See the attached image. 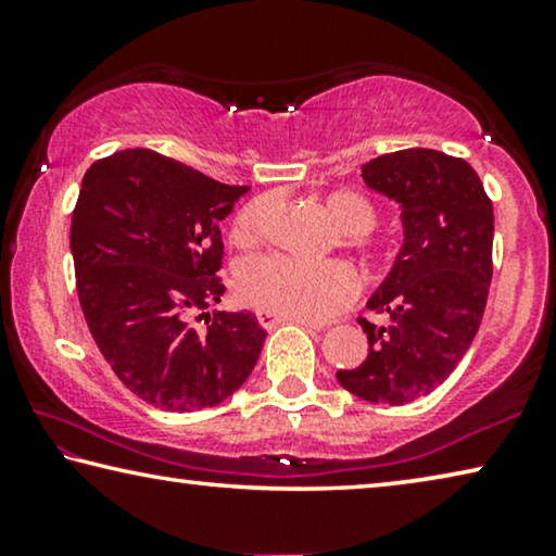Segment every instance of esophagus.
<instances>
[{"label":"esophagus","instance_id":"34e87169","mask_svg":"<svg viewBox=\"0 0 556 556\" xmlns=\"http://www.w3.org/2000/svg\"><path fill=\"white\" fill-rule=\"evenodd\" d=\"M256 319H260V325H262L264 329H275L277 325H287V321H292V325L309 327V329H321V325H317V321L285 317V314H277V312H269V309H256Z\"/></svg>","mask_w":556,"mask_h":556}]
</instances>
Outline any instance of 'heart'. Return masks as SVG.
<instances>
[{
  "label": "heart",
  "mask_w": 556,
  "mask_h": 556,
  "mask_svg": "<svg viewBox=\"0 0 556 556\" xmlns=\"http://www.w3.org/2000/svg\"><path fill=\"white\" fill-rule=\"evenodd\" d=\"M271 202L254 199L237 214L235 239L254 242L262 235ZM325 210L334 227L342 231L344 244L375 254L377 239L369 229L377 225V206L367 194L354 189H337L325 197ZM237 289L247 302L285 317L325 321L354 302L359 292V277L344 262H300L292 256L264 254L244 262L237 277Z\"/></svg>",
  "instance_id": "heart-1"
}]
</instances>
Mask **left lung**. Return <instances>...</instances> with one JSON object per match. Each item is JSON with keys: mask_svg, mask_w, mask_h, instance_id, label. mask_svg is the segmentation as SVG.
<instances>
[{"mask_svg": "<svg viewBox=\"0 0 556 556\" xmlns=\"http://www.w3.org/2000/svg\"><path fill=\"white\" fill-rule=\"evenodd\" d=\"M362 179L400 204L402 247L367 309L369 354L339 384L375 404H409L452 375L482 325L492 281L494 210L479 174L437 149H402L362 167Z\"/></svg>", "mask_w": 556, "mask_h": 556, "instance_id": "obj_1", "label": "left lung"}]
</instances>
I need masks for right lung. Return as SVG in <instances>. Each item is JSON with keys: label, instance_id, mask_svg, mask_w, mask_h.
I'll return each mask as SVG.
<instances>
[{"label": "right lung", "instance_id": "1", "mask_svg": "<svg viewBox=\"0 0 556 556\" xmlns=\"http://www.w3.org/2000/svg\"><path fill=\"white\" fill-rule=\"evenodd\" d=\"M247 189L152 149L114 152L81 179L70 237L81 312L114 375L152 407H217L260 359L267 331L252 312L204 314L225 294L219 222Z\"/></svg>", "mask_w": 556, "mask_h": 556}]
</instances>
